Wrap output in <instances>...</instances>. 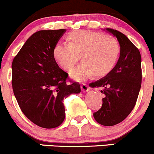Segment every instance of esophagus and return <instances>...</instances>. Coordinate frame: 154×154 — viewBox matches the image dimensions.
<instances>
[{"label": "esophagus", "mask_w": 154, "mask_h": 154, "mask_svg": "<svg viewBox=\"0 0 154 154\" xmlns=\"http://www.w3.org/2000/svg\"><path fill=\"white\" fill-rule=\"evenodd\" d=\"M81 90H82V91L86 92V91H88L90 90V87L88 86V85H86V84H82V85H81Z\"/></svg>", "instance_id": "34e87169"}]
</instances>
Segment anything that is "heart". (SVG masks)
<instances>
[{
	"mask_svg": "<svg viewBox=\"0 0 154 154\" xmlns=\"http://www.w3.org/2000/svg\"><path fill=\"white\" fill-rule=\"evenodd\" d=\"M69 43H57L53 55L59 66L70 72L81 56L82 63L71 73V77L83 81L91 77L106 75L115 66L120 53V46L115 38L101 32L80 30L71 32Z\"/></svg>",
	"mask_w": 154,
	"mask_h": 154,
	"instance_id": "obj_1",
	"label": "heart"
}]
</instances>
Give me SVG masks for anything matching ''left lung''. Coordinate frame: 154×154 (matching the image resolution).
Masks as SVG:
<instances>
[{
  "label": "left lung",
  "instance_id": "1",
  "mask_svg": "<svg viewBox=\"0 0 154 154\" xmlns=\"http://www.w3.org/2000/svg\"><path fill=\"white\" fill-rule=\"evenodd\" d=\"M120 46L119 57L114 69L103 78L90 83L101 87L104 94L103 106L94 113L95 120L102 125L112 126L123 121L134 109L142 83L141 54L124 34L107 28Z\"/></svg>",
  "mask_w": 154,
  "mask_h": 154
}]
</instances>
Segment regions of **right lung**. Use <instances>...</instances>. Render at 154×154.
I'll return each mask as SVG.
<instances>
[{
  "mask_svg": "<svg viewBox=\"0 0 154 154\" xmlns=\"http://www.w3.org/2000/svg\"><path fill=\"white\" fill-rule=\"evenodd\" d=\"M66 29L41 30L26 41L12 61V85L24 115L37 125L54 128L65 119L64 98L80 92L68 84V74L56 63L53 48Z\"/></svg>",
  "mask_w": 154,
  "mask_h": 154,
  "instance_id": "add662e5",
  "label": "right lung"
}]
</instances>
